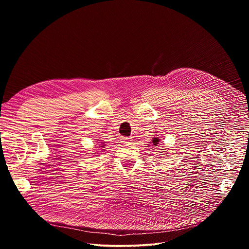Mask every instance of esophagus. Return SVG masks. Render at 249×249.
Wrapping results in <instances>:
<instances>
[{"label":"esophagus","instance_id":"1","mask_svg":"<svg viewBox=\"0 0 249 249\" xmlns=\"http://www.w3.org/2000/svg\"><path fill=\"white\" fill-rule=\"evenodd\" d=\"M120 140H121V142L122 143H124V144H127V143H130L131 142V138H129V137H120Z\"/></svg>","mask_w":249,"mask_h":249}]
</instances>
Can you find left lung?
<instances>
[{"instance_id":"left-lung-1","label":"left lung","mask_w":249,"mask_h":249,"mask_svg":"<svg viewBox=\"0 0 249 249\" xmlns=\"http://www.w3.org/2000/svg\"><path fill=\"white\" fill-rule=\"evenodd\" d=\"M159 142H160V140H159L158 138H154V140H153V145L157 146V145L159 144ZM153 147H154V146H153Z\"/></svg>"}]
</instances>
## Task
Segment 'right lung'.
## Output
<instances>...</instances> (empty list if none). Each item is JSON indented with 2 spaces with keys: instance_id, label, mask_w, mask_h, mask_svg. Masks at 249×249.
Returning a JSON list of instances; mask_svg holds the SVG:
<instances>
[{
  "instance_id": "obj_1",
  "label": "right lung",
  "mask_w": 249,
  "mask_h": 249,
  "mask_svg": "<svg viewBox=\"0 0 249 249\" xmlns=\"http://www.w3.org/2000/svg\"><path fill=\"white\" fill-rule=\"evenodd\" d=\"M103 145H104V144H103ZM101 147H104V146H101Z\"/></svg>"
}]
</instances>
